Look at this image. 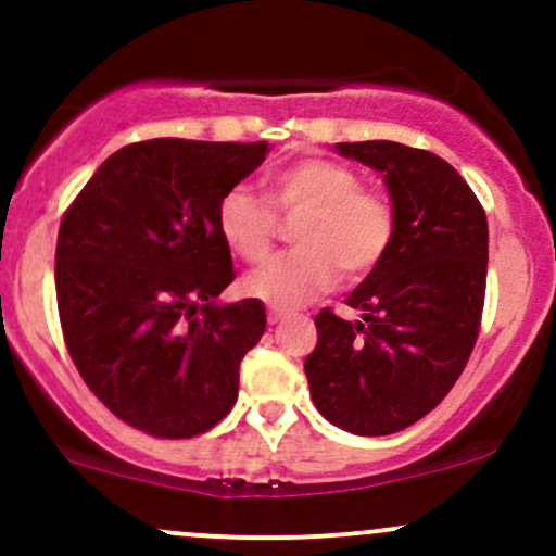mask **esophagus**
Masks as SVG:
<instances>
[{
  "instance_id": "obj_1",
  "label": "esophagus",
  "mask_w": 556,
  "mask_h": 556,
  "mask_svg": "<svg viewBox=\"0 0 556 556\" xmlns=\"http://www.w3.org/2000/svg\"><path fill=\"white\" fill-rule=\"evenodd\" d=\"M282 314H279V312H268V325H271V328H274V325H279V323H282Z\"/></svg>"
}]
</instances>
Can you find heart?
<instances>
[{
    "instance_id": "b5f03b06",
    "label": "heart",
    "mask_w": 556,
    "mask_h": 556,
    "mask_svg": "<svg viewBox=\"0 0 556 556\" xmlns=\"http://www.w3.org/2000/svg\"><path fill=\"white\" fill-rule=\"evenodd\" d=\"M266 199L279 212H306L295 228L301 250L279 255L247 274L244 290L277 309H295L339 282L366 277L382 263L395 237V210L377 190L361 188L350 166L301 159L266 179ZM217 231L244 263L271 252L277 220L250 188L228 190L217 206Z\"/></svg>"
}]
</instances>
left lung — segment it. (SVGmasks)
Returning a JSON list of instances; mask_svg holds the SVG:
<instances>
[{
    "mask_svg": "<svg viewBox=\"0 0 556 556\" xmlns=\"http://www.w3.org/2000/svg\"><path fill=\"white\" fill-rule=\"evenodd\" d=\"M336 153L382 172L395 237L346 304L363 319L314 317L304 363L312 401L336 428L390 435L433 412L463 374L486 288L484 206L454 166L401 142H339Z\"/></svg>",
    "mask_w": 556,
    "mask_h": 556,
    "instance_id": "obj_1",
    "label": "left lung"
}]
</instances>
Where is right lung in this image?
<instances>
[{"mask_svg":"<svg viewBox=\"0 0 556 556\" xmlns=\"http://www.w3.org/2000/svg\"><path fill=\"white\" fill-rule=\"evenodd\" d=\"M266 153L268 142H134L61 220L55 299L72 363L117 419L155 439L215 428L266 330L257 299L217 304L237 277L217 206Z\"/></svg>","mask_w":556,"mask_h":556,"instance_id":"1","label":"right lung"}]
</instances>
